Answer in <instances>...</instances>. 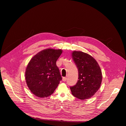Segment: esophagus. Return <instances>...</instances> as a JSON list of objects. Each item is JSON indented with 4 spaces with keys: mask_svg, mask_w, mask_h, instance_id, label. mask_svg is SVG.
I'll return each mask as SVG.
<instances>
[{
    "mask_svg": "<svg viewBox=\"0 0 126 126\" xmlns=\"http://www.w3.org/2000/svg\"><path fill=\"white\" fill-rule=\"evenodd\" d=\"M67 77H63V81H65L67 80Z\"/></svg>",
    "mask_w": 126,
    "mask_h": 126,
    "instance_id": "34e87169",
    "label": "esophagus"
}]
</instances>
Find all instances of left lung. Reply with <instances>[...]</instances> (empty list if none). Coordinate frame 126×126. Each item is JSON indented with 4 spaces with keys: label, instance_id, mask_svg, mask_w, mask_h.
Returning a JSON list of instances; mask_svg holds the SVG:
<instances>
[{
    "label": "left lung",
    "instance_id": "1",
    "mask_svg": "<svg viewBox=\"0 0 126 126\" xmlns=\"http://www.w3.org/2000/svg\"><path fill=\"white\" fill-rule=\"evenodd\" d=\"M72 58L79 71V80L70 87L72 94L81 100L90 98L100 87L102 73L96 61L88 54L73 51Z\"/></svg>",
    "mask_w": 126,
    "mask_h": 126
}]
</instances>
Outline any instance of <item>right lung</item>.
<instances>
[{"label":"right lung","mask_w":126,"mask_h":126,"mask_svg":"<svg viewBox=\"0 0 126 126\" xmlns=\"http://www.w3.org/2000/svg\"><path fill=\"white\" fill-rule=\"evenodd\" d=\"M62 52L60 49H45L34 56L29 63L25 73L26 82L30 90L36 96H49L62 80L56 63Z\"/></svg>","instance_id":"1"}]
</instances>
